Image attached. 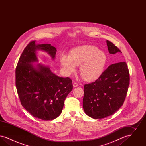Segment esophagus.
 <instances>
[{"label": "esophagus", "mask_w": 146, "mask_h": 146, "mask_svg": "<svg viewBox=\"0 0 146 146\" xmlns=\"http://www.w3.org/2000/svg\"><path fill=\"white\" fill-rule=\"evenodd\" d=\"M79 86V84H78L76 83H73V86H74V87L76 88V87H77V86Z\"/></svg>", "instance_id": "obj_1"}]
</instances>
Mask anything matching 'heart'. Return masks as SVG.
I'll return each instance as SVG.
<instances>
[{"label":"heart","mask_w":146,"mask_h":146,"mask_svg":"<svg viewBox=\"0 0 146 146\" xmlns=\"http://www.w3.org/2000/svg\"><path fill=\"white\" fill-rule=\"evenodd\" d=\"M60 62L63 72L67 76L76 72V66L80 65V76L85 80L92 82L103 74L107 62V56L96 46L85 45L71 49L68 56H61Z\"/></svg>","instance_id":"1"}]
</instances>
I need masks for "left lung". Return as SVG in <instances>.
Wrapping results in <instances>:
<instances>
[{"mask_svg": "<svg viewBox=\"0 0 146 146\" xmlns=\"http://www.w3.org/2000/svg\"><path fill=\"white\" fill-rule=\"evenodd\" d=\"M110 54L121 52L113 43L106 41ZM130 84V73L125 62L112 64L98 79L84 86L85 113L101 119L113 115L122 106Z\"/></svg>", "mask_w": 146, "mask_h": 146, "instance_id": "8db88e82", "label": "left lung"}]
</instances>
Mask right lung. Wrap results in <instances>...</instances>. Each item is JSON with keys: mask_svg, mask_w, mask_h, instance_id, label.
<instances>
[{"mask_svg": "<svg viewBox=\"0 0 146 146\" xmlns=\"http://www.w3.org/2000/svg\"><path fill=\"white\" fill-rule=\"evenodd\" d=\"M31 41L25 48L15 70V84L22 106L33 117L43 120L58 117L62 111L64 102L73 89L69 77H60L48 67L37 62L35 51L41 50L54 59L56 49L49 44H35Z\"/></svg>", "mask_w": 146, "mask_h": 146, "instance_id": "right-lung-1", "label": "right lung"}]
</instances>
